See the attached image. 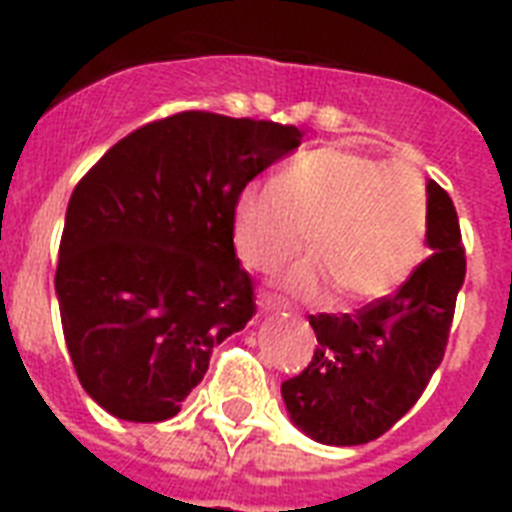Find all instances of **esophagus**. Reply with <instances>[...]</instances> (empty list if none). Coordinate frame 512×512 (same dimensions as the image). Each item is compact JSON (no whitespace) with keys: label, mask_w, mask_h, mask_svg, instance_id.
<instances>
[{"label":"esophagus","mask_w":512,"mask_h":512,"mask_svg":"<svg viewBox=\"0 0 512 512\" xmlns=\"http://www.w3.org/2000/svg\"><path fill=\"white\" fill-rule=\"evenodd\" d=\"M257 308H260V313H271V311H276V308H279V303H276V300H273V297H260V300H257Z\"/></svg>","instance_id":"obj_1"}]
</instances>
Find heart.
I'll return each mask as SVG.
<instances>
[{
    "label": "heart",
    "mask_w": 512,
    "mask_h": 512,
    "mask_svg": "<svg viewBox=\"0 0 512 512\" xmlns=\"http://www.w3.org/2000/svg\"><path fill=\"white\" fill-rule=\"evenodd\" d=\"M425 228L428 196L412 167L342 146L297 156L273 185H249L233 204V247L255 271L287 263L308 233L311 257L281 279L305 300L388 295L420 263Z\"/></svg>",
    "instance_id": "b5f03b06"
}]
</instances>
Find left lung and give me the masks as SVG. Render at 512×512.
<instances>
[{
  "label": "left lung",
  "instance_id": "obj_1",
  "mask_svg": "<svg viewBox=\"0 0 512 512\" xmlns=\"http://www.w3.org/2000/svg\"><path fill=\"white\" fill-rule=\"evenodd\" d=\"M430 257L396 295L353 316H311L316 353L281 396L297 428L329 446H358L380 438L404 417L441 364L465 281L460 220L449 193L428 180Z\"/></svg>",
  "mask_w": 512,
  "mask_h": 512
}]
</instances>
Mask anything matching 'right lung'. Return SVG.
I'll list each match as a JSON object with an SVG mask.
<instances>
[{
	"mask_svg": "<svg viewBox=\"0 0 512 512\" xmlns=\"http://www.w3.org/2000/svg\"><path fill=\"white\" fill-rule=\"evenodd\" d=\"M292 124L183 111L130 132L79 180L55 295L87 396L127 422H162L247 327L252 279L233 249V204L292 154Z\"/></svg>",
	"mask_w": 512,
	"mask_h": 512,
	"instance_id": "add662e5",
	"label": "right lung"
}]
</instances>
